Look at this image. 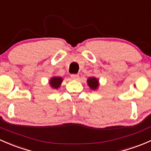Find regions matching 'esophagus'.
I'll return each instance as SVG.
<instances>
[{"mask_svg":"<svg viewBox=\"0 0 151 151\" xmlns=\"http://www.w3.org/2000/svg\"><path fill=\"white\" fill-rule=\"evenodd\" d=\"M71 78L72 79V80H77L79 79V75H78V74H71Z\"/></svg>","mask_w":151,"mask_h":151,"instance_id":"esophagus-1","label":"esophagus"}]
</instances>
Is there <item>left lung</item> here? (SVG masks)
Returning a JSON list of instances; mask_svg holds the SVG:
<instances>
[{"label": "left lung", "mask_w": 151, "mask_h": 151, "mask_svg": "<svg viewBox=\"0 0 151 151\" xmlns=\"http://www.w3.org/2000/svg\"><path fill=\"white\" fill-rule=\"evenodd\" d=\"M88 83L89 86L92 89H93V90H95V89H96L98 87V81L95 77L89 78L88 80Z\"/></svg>", "instance_id": "left-lung-1"}]
</instances>
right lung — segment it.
Segmentation results:
<instances>
[{
	"mask_svg": "<svg viewBox=\"0 0 151 151\" xmlns=\"http://www.w3.org/2000/svg\"><path fill=\"white\" fill-rule=\"evenodd\" d=\"M61 82L62 79L61 77H53L50 81V85H51L52 88L57 89L60 87Z\"/></svg>",
	"mask_w": 151,
	"mask_h": 151,
	"instance_id": "right-lung-1",
	"label": "right lung"
}]
</instances>
